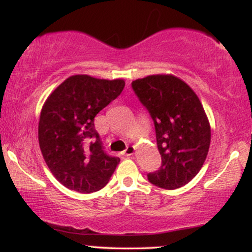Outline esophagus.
<instances>
[{
  "label": "esophagus",
  "instance_id": "esophagus-1",
  "mask_svg": "<svg viewBox=\"0 0 252 252\" xmlns=\"http://www.w3.org/2000/svg\"><path fill=\"white\" fill-rule=\"evenodd\" d=\"M134 153H135V147L134 146H128V147H126V149L123 152V154L126 156H131L132 154H134Z\"/></svg>",
  "mask_w": 252,
  "mask_h": 252
}]
</instances>
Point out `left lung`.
<instances>
[{
    "mask_svg": "<svg viewBox=\"0 0 252 252\" xmlns=\"http://www.w3.org/2000/svg\"><path fill=\"white\" fill-rule=\"evenodd\" d=\"M154 121L161 167L148 180L161 189L189 184L201 169L211 142V128L195 92L172 74H155L131 83Z\"/></svg>",
    "mask_w": 252,
    "mask_h": 252,
    "instance_id": "8db88e82",
    "label": "left lung"
}]
</instances>
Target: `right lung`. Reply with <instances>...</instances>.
Wrapping results in <instances>:
<instances>
[{
  "instance_id": "right-lung-1",
  "label": "right lung",
  "mask_w": 252,
  "mask_h": 252,
  "mask_svg": "<svg viewBox=\"0 0 252 252\" xmlns=\"http://www.w3.org/2000/svg\"><path fill=\"white\" fill-rule=\"evenodd\" d=\"M123 79L76 74L60 84L43 104L39 144L43 160L60 184L80 193L103 189L120 158L106 154L94 117L123 91Z\"/></svg>"
}]
</instances>
